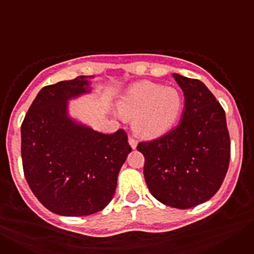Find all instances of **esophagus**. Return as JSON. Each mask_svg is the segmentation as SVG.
Listing matches in <instances>:
<instances>
[{
  "instance_id": "esophagus-1",
  "label": "esophagus",
  "mask_w": 254,
  "mask_h": 254,
  "mask_svg": "<svg viewBox=\"0 0 254 254\" xmlns=\"http://www.w3.org/2000/svg\"><path fill=\"white\" fill-rule=\"evenodd\" d=\"M128 143H129V146H131L133 150L137 147V141L134 140L133 137H128Z\"/></svg>"
}]
</instances>
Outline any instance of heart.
<instances>
[{"instance_id":"b5f03b06","label":"heart","mask_w":254,"mask_h":254,"mask_svg":"<svg viewBox=\"0 0 254 254\" xmlns=\"http://www.w3.org/2000/svg\"><path fill=\"white\" fill-rule=\"evenodd\" d=\"M183 105V96L176 87L138 81L121 98L118 112L126 120H132V129L138 137L152 140L176 126Z\"/></svg>"}]
</instances>
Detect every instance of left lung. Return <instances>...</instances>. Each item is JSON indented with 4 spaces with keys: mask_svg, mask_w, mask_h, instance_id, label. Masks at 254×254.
Segmentation results:
<instances>
[{
    "mask_svg": "<svg viewBox=\"0 0 254 254\" xmlns=\"http://www.w3.org/2000/svg\"><path fill=\"white\" fill-rule=\"evenodd\" d=\"M185 94L176 128L150 142H140L143 176L155 198L176 208L206 202L219 190L230 160L225 112L199 80L173 73Z\"/></svg>",
    "mask_w": 254,
    "mask_h": 254,
    "instance_id": "8db88e82",
    "label": "left lung"
}]
</instances>
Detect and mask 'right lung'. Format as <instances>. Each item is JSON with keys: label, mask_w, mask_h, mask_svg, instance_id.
<instances>
[{"label": "right lung", "mask_w": 254, "mask_h": 254, "mask_svg": "<svg viewBox=\"0 0 254 254\" xmlns=\"http://www.w3.org/2000/svg\"><path fill=\"white\" fill-rule=\"evenodd\" d=\"M94 76L43 87L21 125V159L31 192L49 211L86 216L111 202L128 154L127 134H105L69 116L68 102L93 91Z\"/></svg>", "instance_id": "obj_1"}]
</instances>
